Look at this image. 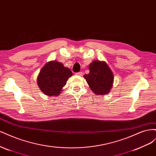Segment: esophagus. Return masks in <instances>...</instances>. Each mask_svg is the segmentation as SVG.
I'll return each mask as SVG.
<instances>
[{
	"label": "esophagus",
	"instance_id": "34e87169",
	"mask_svg": "<svg viewBox=\"0 0 156 156\" xmlns=\"http://www.w3.org/2000/svg\"><path fill=\"white\" fill-rule=\"evenodd\" d=\"M75 75H79V76H81V75H83V72H80L76 73H75Z\"/></svg>",
	"mask_w": 156,
	"mask_h": 156
}]
</instances>
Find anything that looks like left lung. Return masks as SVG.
<instances>
[{
    "label": "left lung",
    "mask_w": 156,
    "mask_h": 156,
    "mask_svg": "<svg viewBox=\"0 0 156 156\" xmlns=\"http://www.w3.org/2000/svg\"><path fill=\"white\" fill-rule=\"evenodd\" d=\"M90 72L84 75V78L96 95H106L112 88L114 75L111 68L104 61L94 60L90 64Z\"/></svg>",
    "instance_id": "left-lung-1"
}]
</instances>
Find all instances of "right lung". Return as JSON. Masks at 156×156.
I'll return each instance as SVG.
<instances>
[{
	"instance_id": "right-lung-1",
	"label": "right lung",
	"mask_w": 156,
	"mask_h": 156,
	"mask_svg": "<svg viewBox=\"0 0 156 156\" xmlns=\"http://www.w3.org/2000/svg\"><path fill=\"white\" fill-rule=\"evenodd\" d=\"M72 75V71L64 67L61 62L56 60L49 61L44 66L37 75V86L45 95L57 96Z\"/></svg>"
}]
</instances>
